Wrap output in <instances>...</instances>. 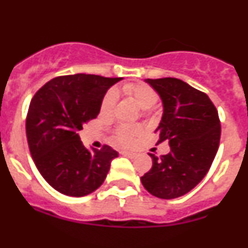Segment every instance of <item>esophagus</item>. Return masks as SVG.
Instances as JSON below:
<instances>
[{
  "mask_svg": "<svg viewBox=\"0 0 248 248\" xmlns=\"http://www.w3.org/2000/svg\"><path fill=\"white\" fill-rule=\"evenodd\" d=\"M123 155H125V156H128V157H135L137 156V154H135V153H133V151H123L122 153Z\"/></svg>",
  "mask_w": 248,
  "mask_h": 248,
  "instance_id": "34e87169",
  "label": "esophagus"
}]
</instances>
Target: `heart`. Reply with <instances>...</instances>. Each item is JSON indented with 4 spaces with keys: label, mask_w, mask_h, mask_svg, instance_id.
<instances>
[{
    "label": "heart",
    "mask_w": 248,
    "mask_h": 248,
    "mask_svg": "<svg viewBox=\"0 0 248 248\" xmlns=\"http://www.w3.org/2000/svg\"><path fill=\"white\" fill-rule=\"evenodd\" d=\"M123 92L126 94L128 97L133 98L140 108L144 110L154 108L159 100V95L154 89L149 87V85L143 84V83H138V84H125L123 87ZM118 94L117 92L111 89L108 93L105 94L104 99L102 102V111L108 113L113 109L114 104L117 102ZM141 129L135 125H122L117 129L114 139L117 140L118 143L128 145L131 144L135 140L138 135H140Z\"/></svg>",
    "instance_id": "b5f03b06"
}]
</instances>
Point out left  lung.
Returning <instances> with one entry per match:
<instances>
[{"label":"left lung","mask_w":248,"mask_h":248,"mask_svg":"<svg viewBox=\"0 0 248 248\" xmlns=\"http://www.w3.org/2000/svg\"><path fill=\"white\" fill-rule=\"evenodd\" d=\"M159 94L163 117L155 130L170 153L153 159L141 184L159 199H176L191 191L209 171L220 144L221 124L214 103L202 92L177 78L145 79Z\"/></svg>","instance_id":"8db88e82"}]
</instances>
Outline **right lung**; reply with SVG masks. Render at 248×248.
<instances>
[{"instance_id": "obj_1", "label": "right lung", "mask_w": 248, "mask_h": 248, "mask_svg": "<svg viewBox=\"0 0 248 248\" xmlns=\"http://www.w3.org/2000/svg\"><path fill=\"white\" fill-rule=\"evenodd\" d=\"M123 78L94 74L57 77L32 98L26 120L31 155L54 190L80 198L104 183L118 153L110 146L87 149L78 131L97 118L103 98Z\"/></svg>"}]
</instances>
